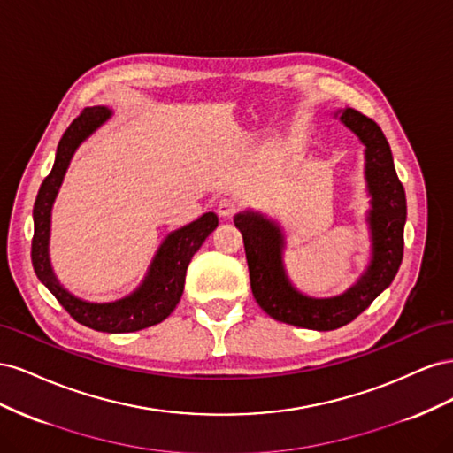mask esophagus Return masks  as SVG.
Masks as SVG:
<instances>
[{"label": "esophagus", "instance_id": "esophagus-1", "mask_svg": "<svg viewBox=\"0 0 453 453\" xmlns=\"http://www.w3.org/2000/svg\"><path fill=\"white\" fill-rule=\"evenodd\" d=\"M236 211H238V202H236V200H232V198L219 200V203H217V213L221 215V217L228 219V217L234 215Z\"/></svg>", "mask_w": 453, "mask_h": 453}]
</instances>
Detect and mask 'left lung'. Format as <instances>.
<instances>
[{"label":"left lung","instance_id":"1","mask_svg":"<svg viewBox=\"0 0 453 453\" xmlns=\"http://www.w3.org/2000/svg\"><path fill=\"white\" fill-rule=\"evenodd\" d=\"M365 145V181L370 196L366 223L370 260L363 276L348 291L315 298L298 291L283 266L285 234L273 219L245 210L234 217L243 236L251 291L270 318L311 331H334L353 321L386 291L403 263L406 196L395 172L391 147L374 120L351 107L334 113Z\"/></svg>","mask_w":453,"mask_h":453}]
</instances>
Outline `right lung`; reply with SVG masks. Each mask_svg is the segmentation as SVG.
Here are the masks:
<instances>
[{"mask_svg": "<svg viewBox=\"0 0 453 453\" xmlns=\"http://www.w3.org/2000/svg\"><path fill=\"white\" fill-rule=\"evenodd\" d=\"M113 111L105 105L87 107L62 135L57 149V158L50 173L41 183L34 203V240L32 265L39 281L57 296L72 318L94 331L102 333H134L164 321L175 310L185 289V276L190 258L200 250L219 219L213 211L203 213L196 221L177 228L162 240L150 260L143 281L130 295L113 303H88L70 293L58 281L49 257L50 242V215L54 200L58 196L64 175L70 168L75 150L85 140L111 119Z\"/></svg>", "mask_w": 453, "mask_h": 453, "instance_id": "add662e5", "label": "right lung"}]
</instances>
